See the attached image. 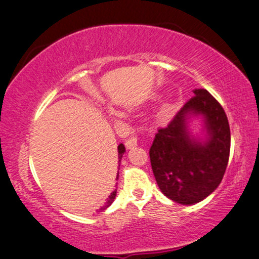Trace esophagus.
I'll return each instance as SVG.
<instances>
[{
	"instance_id": "34e87169",
	"label": "esophagus",
	"mask_w": 259,
	"mask_h": 259,
	"mask_svg": "<svg viewBox=\"0 0 259 259\" xmlns=\"http://www.w3.org/2000/svg\"><path fill=\"white\" fill-rule=\"evenodd\" d=\"M137 145H138L137 137H131L126 140V147H127V149H133V147H136Z\"/></svg>"
}]
</instances>
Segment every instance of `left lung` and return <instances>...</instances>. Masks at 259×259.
Returning a JSON list of instances; mask_svg holds the SVG:
<instances>
[{"label": "left lung", "mask_w": 259, "mask_h": 259, "mask_svg": "<svg viewBox=\"0 0 259 259\" xmlns=\"http://www.w3.org/2000/svg\"><path fill=\"white\" fill-rule=\"evenodd\" d=\"M202 116L206 139L191 136L187 120ZM231 132L226 113L206 89L194 96L159 128L150 149V160L159 189L181 204H195L219 187L226 171Z\"/></svg>", "instance_id": "obj_1"}]
</instances>
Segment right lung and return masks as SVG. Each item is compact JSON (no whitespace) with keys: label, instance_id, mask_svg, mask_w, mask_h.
Instances as JSON below:
<instances>
[{"label":"right lung","instance_id":"add662e5","mask_svg":"<svg viewBox=\"0 0 259 259\" xmlns=\"http://www.w3.org/2000/svg\"><path fill=\"white\" fill-rule=\"evenodd\" d=\"M125 146H123V144H120L119 146H117V153H119V162L120 160H121V158H122V154L125 153ZM120 166V165H119ZM117 176H119V172H117ZM117 176H116V180H117ZM115 196H116V189H114L113 191H112V194H110V195L108 196V199H107V201L105 202V204H103L102 207L100 208V210H105L106 208H108L110 204L113 203V201H114V199H115Z\"/></svg>","mask_w":259,"mask_h":259}]
</instances>
